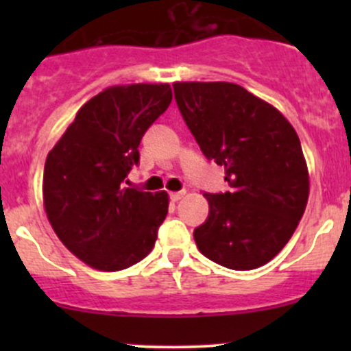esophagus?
Segmentation results:
<instances>
[{
  "instance_id": "esophagus-1",
  "label": "esophagus",
  "mask_w": 351,
  "mask_h": 351,
  "mask_svg": "<svg viewBox=\"0 0 351 351\" xmlns=\"http://www.w3.org/2000/svg\"><path fill=\"white\" fill-rule=\"evenodd\" d=\"M183 195H185V190H182V192H171L169 193V198H171L173 202H178L180 198H183Z\"/></svg>"
}]
</instances>
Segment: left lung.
<instances>
[{
	"mask_svg": "<svg viewBox=\"0 0 351 351\" xmlns=\"http://www.w3.org/2000/svg\"><path fill=\"white\" fill-rule=\"evenodd\" d=\"M175 100L208 161L224 166V193H205L193 231L204 256L231 270L268 263L292 238L309 197L300 141L289 120L234 83H175Z\"/></svg>",
	"mask_w": 351,
	"mask_h": 351,
	"instance_id": "8db88e82",
	"label": "left lung"
}]
</instances>
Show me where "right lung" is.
Instances as JSON below:
<instances>
[{
    "label": "right lung",
    "mask_w": 351,
    "mask_h": 351,
    "mask_svg": "<svg viewBox=\"0 0 351 351\" xmlns=\"http://www.w3.org/2000/svg\"><path fill=\"white\" fill-rule=\"evenodd\" d=\"M169 84L112 86L80 108L44 168V205L64 246L90 267L123 270L154 247L168 193L125 186L146 130L171 104Z\"/></svg>",
    "instance_id": "add662e5"
}]
</instances>
